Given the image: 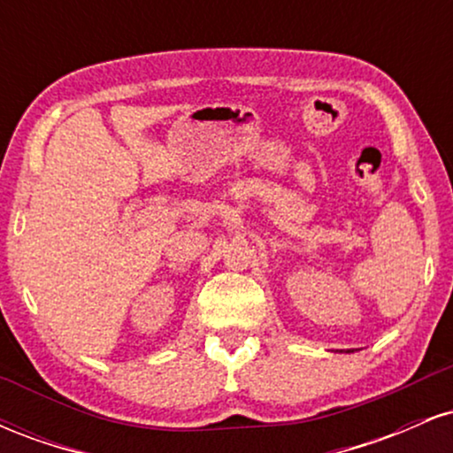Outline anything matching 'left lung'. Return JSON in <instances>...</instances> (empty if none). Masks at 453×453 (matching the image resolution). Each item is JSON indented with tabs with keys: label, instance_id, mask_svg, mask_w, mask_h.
Returning <instances> with one entry per match:
<instances>
[{
	"label": "left lung",
	"instance_id": "obj_1",
	"mask_svg": "<svg viewBox=\"0 0 453 453\" xmlns=\"http://www.w3.org/2000/svg\"><path fill=\"white\" fill-rule=\"evenodd\" d=\"M347 353H351V351H347Z\"/></svg>",
	"mask_w": 453,
	"mask_h": 453
}]
</instances>
